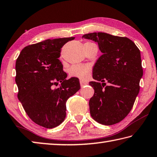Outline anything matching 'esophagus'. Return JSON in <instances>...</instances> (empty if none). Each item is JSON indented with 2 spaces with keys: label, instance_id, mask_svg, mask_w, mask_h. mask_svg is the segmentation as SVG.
<instances>
[{
  "label": "esophagus",
  "instance_id": "obj_1",
  "mask_svg": "<svg viewBox=\"0 0 157 157\" xmlns=\"http://www.w3.org/2000/svg\"><path fill=\"white\" fill-rule=\"evenodd\" d=\"M79 83H80V85H81L82 87H83L84 86H85V85L87 84V82H84V81H82V80L79 81Z\"/></svg>",
  "mask_w": 157,
  "mask_h": 157
}]
</instances>
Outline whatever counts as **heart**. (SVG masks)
I'll list each match as a JSON object with an SVG mask.
<instances>
[{
  "mask_svg": "<svg viewBox=\"0 0 157 157\" xmlns=\"http://www.w3.org/2000/svg\"><path fill=\"white\" fill-rule=\"evenodd\" d=\"M91 67L86 64H75L71 67L69 73L71 77L86 80L90 77Z\"/></svg>",
  "mask_w": 157,
  "mask_h": 157,
  "instance_id": "obj_1",
  "label": "heart"
}]
</instances>
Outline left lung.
<instances>
[{
	"instance_id": "1",
	"label": "left lung",
	"mask_w": 157,
	"mask_h": 157,
	"mask_svg": "<svg viewBox=\"0 0 157 157\" xmlns=\"http://www.w3.org/2000/svg\"><path fill=\"white\" fill-rule=\"evenodd\" d=\"M82 38L98 42L103 53L93 67L96 81L89 83L95 90L89 101L90 115L106 126L119 123L130 112L140 89L143 76L140 51L126 37L95 32Z\"/></svg>"
}]
</instances>
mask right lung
I'll return each instance as SVG.
<instances>
[{
	"label": "right lung",
	"mask_w": 157,
	"mask_h": 157,
	"mask_svg": "<svg viewBox=\"0 0 157 157\" xmlns=\"http://www.w3.org/2000/svg\"><path fill=\"white\" fill-rule=\"evenodd\" d=\"M74 37L48 39L25 47L16 62L18 98L34 123L46 128L59 126L66 117L67 99L80 88L77 78L67 79L58 59L61 48ZM59 82L61 86L53 88Z\"/></svg>",
	"instance_id": "1"
}]
</instances>
